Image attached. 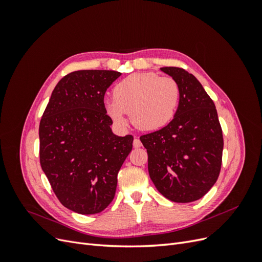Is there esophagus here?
I'll list each match as a JSON object with an SVG mask.
<instances>
[{
    "mask_svg": "<svg viewBox=\"0 0 262 262\" xmlns=\"http://www.w3.org/2000/svg\"><path fill=\"white\" fill-rule=\"evenodd\" d=\"M133 146L134 147H141L142 146V143H141V141H140L139 138H136L133 140Z\"/></svg>",
    "mask_w": 262,
    "mask_h": 262,
    "instance_id": "esophagus-1",
    "label": "esophagus"
}]
</instances>
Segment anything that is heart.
Instances as JSON below:
<instances>
[{
	"instance_id": "obj_1",
	"label": "heart",
	"mask_w": 262,
	"mask_h": 262,
	"mask_svg": "<svg viewBox=\"0 0 262 262\" xmlns=\"http://www.w3.org/2000/svg\"><path fill=\"white\" fill-rule=\"evenodd\" d=\"M179 96V86L173 78L153 72L133 73L115 86L114 99L105 102V110L119 126L125 124V114L130 113L137 128L153 131L172 120Z\"/></svg>"
}]
</instances>
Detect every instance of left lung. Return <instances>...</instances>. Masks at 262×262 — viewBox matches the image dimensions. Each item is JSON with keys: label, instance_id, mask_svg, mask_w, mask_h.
Wrapping results in <instances>:
<instances>
[{"label": "left lung", "instance_id": "obj_1", "mask_svg": "<svg viewBox=\"0 0 262 262\" xmlns=\"http://www.w3.org/2000/svg\"><path fill=\"white\" fill-rule=\"evenodd\" d=\"M179 86L172 120L161 130L140 137L148 155V173L168 200H199L215 184L222 166L223 133L213 100L201 83L175 67L162 68Z\"/></svg>", "mask_w": 262, "mask_h": 262}]
</instances>
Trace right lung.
I'll return each instance as SVG.
<instances>
[{"label":"right lung","mask_w":262,"mask_h":262,"mask_svg":"<svg viewBox=\"0 0 262 262\" xmlns=\"http://www.w3.org/2000/svg\"><path fill=\"white\" fill-rule=\"evenodd\" d=\"M120 75L82 70L62 77L39 124L41 168L59 201L76 213L96 214L112 203L118 172L132 149V136L113 133L104 104Z\"/></svg>","instance_id":"right-lung-1"}]
</instances>
